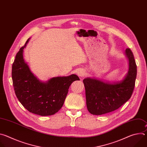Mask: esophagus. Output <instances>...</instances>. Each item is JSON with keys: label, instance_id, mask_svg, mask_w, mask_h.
<instances>
[{"label": "esophagus", "instance_id": "esophagus-1", "mask_svg": "<svg viewBox=\"0 0 147 147\" xmlns=\"http://www.w3.org/2000/svg\"><path fill=\"white\" fill-rule=\"evenodd\" d=\"M86 74V71L84 69H80L78 71H77V75L80 77L81 78H83L84 77Z\"/></svg>", "mask_w": 147, "mask_h": 147}]
</instances>
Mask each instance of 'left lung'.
Returning a JSON list of instances; mask_svg holds the SVG:
<instances>
[{
	"label": "left lung",
	"instance_id": "obj_1",
	"mask_svg": "<svg viewBox=\"0 0 147 147\" xmlns=\"http://www.w3.org/2000/svg\"><path fill=\"white\" fill-rule=\"evenodd\" d=\"M125 53L129 59V69L121 81L111 83L90 77L84 79L87 107L90 113L101 115L111 112L131 98L135 86L137 65L130 48L125 49Z\"/></svg>",
	"mask_w": 147,
	"mask_h": 147
}]
</instances>
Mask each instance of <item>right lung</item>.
<instances>
[{"instance_id":"right-lung-1","label":"right lung","mask_w":147,"mask_h":147,"mask_svg":"<svg viewBox=\"0 0 147 147\" xmlns=\"http://www.w3.org/2000/svg\"><path fill=\"white\" fill-rule=\"evenodd\" d=\"M29 39L16 54L12 65L14 92L20 102L30 112L43 116L52 115L63 105L71 83L80 79L77 75L71 74L53 77L45 82L39 81L23 59V49Z\"/></svg>"}]
</instances>
